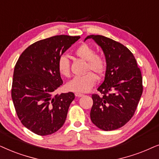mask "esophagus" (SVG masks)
<instances>
[{
  "instance_id": "34e87169",
  "label": "esophagus",
  "mask_w": 159,
  "mask_h": 159,
  "mask_svg": "<svg viewBox=\"0 0 159 159\" xmlns=\"http://www.w3.org/2000/svg\"><path fill=\"white\" fill-rule=\"evenodd\" d=\"M75 95L76 97H81L84 96L83 94H81V93H78V92H76Z\"/></svg>"
}]
</instances>
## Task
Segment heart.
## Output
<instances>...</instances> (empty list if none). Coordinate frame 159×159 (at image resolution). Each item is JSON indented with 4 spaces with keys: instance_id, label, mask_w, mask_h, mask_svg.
Here are the masks:
<instances>
[{
    "instance_id": "obj_1",
    "label": "heart",
    "mask_w": 159,
    "mask_h": 159,
    "mask_svg": "<svg viewBox=\"0 0 159 159\" xmlns=\"http://www.w3.org/2000/svg\"><path fill=\"white\" fill-rule=\"evenodd\" d=\"M75 54L82 60L86 61L85 72L88 73L83 75L75 76L67 83L66 87L69 91L74 92H87L96 83L97 77L94 74L97 76H100L105 73L106 69V61L102 56L95 54L94 48L86 43H83L78 46L75 51ZM57 69L62 75L65 77L70 75V62L65 55H62L59 57Z\"/></svg>"
}]
</instances>
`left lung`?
<instances>
[{
	"label": "left lung",
	"mask_w": 159,
	"mask_h": 159,
	"mask_svg": "<svg viewBox=\"0 0 159 159\" xmlns=\"http://www.w3.org/2000/svg\"><path fill=\"white\" fill-rule=\"evenodd\" d=\"M100 46L106 60L105 80L92 94L91 120L104 131L124 126L134 116L143 94V78L134 55L123 44L109 38L91 35Z\"/></svg>",
	"instance_id": "left-lung-1"
}]
</instances>
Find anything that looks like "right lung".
<instances>
[{
  "instance_id": "right-lung-1",
  "label": "right lung",
  "mask_w": 159,
  "mask_h": 159,
  "mask_svg": "<svg viewBox=\"0 0 159 159\" xmlns=\"http://www.w3.org/2000/svg\"><path fill=\"white\" fill-rule=\"evenodd\" d=\"M80 36L56 35L28 46L14 67L11 97L18 118L35 134H52L62 127L73 92L53 94L63 81L57 60Z\"/></svg>"
}]
</instances>
